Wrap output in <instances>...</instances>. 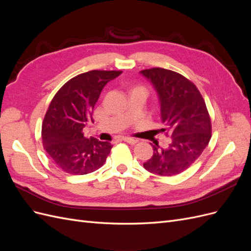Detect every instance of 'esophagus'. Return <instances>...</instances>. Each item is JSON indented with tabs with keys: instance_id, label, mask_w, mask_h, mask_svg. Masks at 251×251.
I'll list each match as a JSON object with an SVG mask.
<instances>
[{
	"instance_id": "obj_1",
	"label": "esophagus",
	"mask_w": 251,
	"mask_h": 251,
	"mask_svg": "<svg viewBox=\"0 0 251 251\" xmlns=\"http://www.w3.org/2000/svg\"><path fill=\"white\" fill-rule=\"evenodd\" d=\"M123 140H124L125 142L130 143V144H135V143H137V142H138V140H137V139H135V138H130V137H125V138H123Z\"/></svg>"
}]
</instances>
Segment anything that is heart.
<instances>
[{"instance_id": "b5f03b06", "label": "heart", "mask_w": 251, "mask_h": 251, "mask_svg": "<svg viewBox=\"0 0 251 251\" xmlns=\"http://www.w3.org/2000/svg\"><path fill=\"white\" fill-rule=\"evenodd\" d=\"M138 88H141V89H144V88H143V87H141V86H139V87H136V88H135V89H138Z\"/></svg>"}]
</instances>
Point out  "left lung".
Instances as JSON below:
<instances>
[{
  "mask_svg": "<svg viewBox=\"0 0 251 251\" xmlns=\"http://www.w3.org/2000/svg\"><path fill=\"white\" fill-rule=\"evenodd\" d=\"M140 73L156 90L161 120L166 126L161 130L168 131L172 137L168 148L153 146V156L143 168L160 176H174L187 170L210 140L211 123L206 104L198 88L183 75L163 68Z\"/></svg>",
  "mask_w": 251,
  "mask_h": 251,
  "instance_id": "8db88e82",
  "label": "left lung"
}]
</instances>
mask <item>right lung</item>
Wrapping results in <instances>:
<instances>
[{
	"label": "right lung",
	"mask_w": 251,
	"mask_h": 251,
	"mask_svg": "<svg viewBox=\"0 0 251 251\" xmlns=\"http://www.w3.org/2000/svg\"><path fill=\"white\" fill-rule=\"evenodd\" d=\"M123 71L92 70L68 80L51 100L42 125L45 151L59 169L71 175H86L104 164L110 142L86 138L82 130L93 123L95 103L107 83Z\"/></svg>",
	"instance_id": "obj_1"
}]
</instances>
